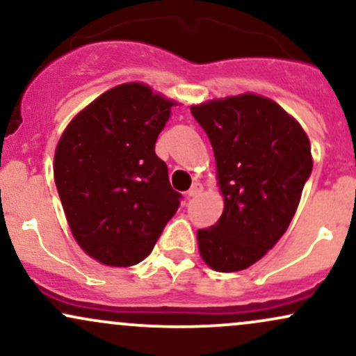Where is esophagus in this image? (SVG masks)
<instances>
[{
  "label": "esophagus",
  "mask_w": 356,
  "mask_h": 356,
  "mask_svg": "<svg viewBox=\"0 0 356 356\" xmlns=\"http://www.w3.org/2000/svg\"><path fill=\"white\" fill-rule=\"evenodd\" d=\"M201 192H202V184L201 182H194V184H192L191 189L187 191V195H189V197H197Z\"/></svg>",
  "instance_id": "1"
}]
</instances>
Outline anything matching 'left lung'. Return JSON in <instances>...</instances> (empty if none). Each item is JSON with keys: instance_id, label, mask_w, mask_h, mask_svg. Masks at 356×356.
<instances>
[{"instance_id": "left-lung-1", "label": "left lung", "mask_w": 356, "mask_h": 356, "mask_svg": "<svg viewBox=\"0 0 356 356\" xmlns=\"http://www.w3.org/2000/svg\"><path fill=\"white\" fill-rule=\"evenodd\" d=\"M191 113L209 137L224 195L218 222L197 231L199 251L216 271H241L288 229L312 175V147L295 118L259 95L212 100Z\"/></svg>"}]
</instances>
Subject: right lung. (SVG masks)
Instances as JSON below:
<instances>
[{
    "label": "right lung",
    "mask_w": 356,
    "mask_h": 356,
    "mask_svg": "<svg viewBox=\"0 0 356 356\" xmlns=\"http://www.w3.org/2000/svg\"><path fill=\"white\" fill-rule=\"evenodd\" d=\"M174 102L142 83L108 90L70 122L55 152V184L73 238L107 266L149 256L182 195L155 154Z\"/></svg>",
    "instance_id": "1"
}]
</instances>
